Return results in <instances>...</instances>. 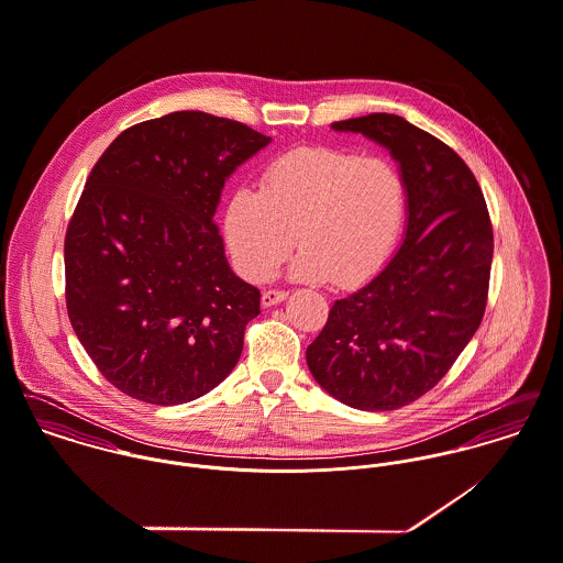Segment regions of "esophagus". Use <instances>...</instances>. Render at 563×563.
<instances>
[{
  "mask_svg": "<svg viewBox=\"0 0 563 563\" xmlns=\"http://www.w3.org/2000/svg\"><path fill=\"white\" fill-rule=\"evenodd\" d=\"M287 296H289V294L283 291V289H267V291H263L261 302H263V307H274V305L283 302Z\"/></svg>",
  "mask_w": 563,
  "mask_h": 563,
  "instance_id": "obj_1",
  "label": "esophagus"
}]
</instances>
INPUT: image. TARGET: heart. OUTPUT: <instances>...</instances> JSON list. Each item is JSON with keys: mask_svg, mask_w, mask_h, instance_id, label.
<instances>
[{"mask_svg": "<svg viewBox=\"0 0 563 563\" xmlns=\"http://www.w3.org/2000/svg\"><path fill=\"white\" fill-rule=\"evenodd\" d=\"M408 213L399 166L350 148L300 146L265 164L258 189L240 188L224 209V235L238 269L267 280L296 244L300 280L352 287L388 261Z\"/></svg>", "mask_w": 563, "mask_h": 563, "instance_id": "obj_1", "label": "heart"}]
</instances>
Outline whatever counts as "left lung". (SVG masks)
<instances>
[{"mask_svg": "<svg viewBox=\"0 0 563 563\" xmlns=\"http://www.w3.org/2000/svg\"><path fill=\"white\" fill-rule=\"evenodd\" d=\"M399 162L408 227L399 252L341 298L307 347L312 377L358 410H395L432 390L479 328L490 285L493 222L464 159L395 114L332 123Z\"/></svg>", "mask_w": 563, "mask_h": 563, "instance_id": "1", "label": "left lung"}]
</instances>
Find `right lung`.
<instances>
[{
	"label": "right lung",
	"mask_w": 563,
	"mask_h": 563,
	"mask_svg": "<svg viewBox=\"0 0 563 563\" xmlns=\"http://www.w3.org/2000/svg\"><path fill=\"white\" fill-rule=\"evenodd\" d=\"M265 144L244 123L173 112L129 126L95 164L64 238L66 311L129 397L186 404L238 365L261 294L229 267L213 216Z\"/></svg>",
	"instance_id": "add662e5"
}]
</instances>
